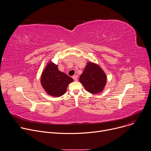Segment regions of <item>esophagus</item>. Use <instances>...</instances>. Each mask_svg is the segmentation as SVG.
I'll return each mask as SVG.
<instances>
[{"label":"esophagus","mask_w":151,"mask_h":151,"mask_svg":"<svg viewBox=\"0 0 151 151\" xmlns=\"http://www.w3.org/2000/svg\"><path fill=\"white\" fill-rule=\"evenodd\" d=\"M72 78H73V79H74V81H78V77H77V76L73 75Z\"/></svg>","instance_id":"esophagus-1"}]
</instances>
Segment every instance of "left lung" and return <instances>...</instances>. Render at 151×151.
Listing matches in <instances>:
<instances>
[{"mask_svg": "<svg viewBox=\"0 0 151 151\" xmlns=\"http://www.w3.org/2000/svg\"><path fill=\"white\" fill-rule=\"evenodd\" d=\"M79 81L88 92L95 94L104 90L107 76L99 64L88 61Z\"/></svg>", "mask_w": 151, "mask_h": 151, "instance_id": "1", "label": "left lung"}]
</instances>
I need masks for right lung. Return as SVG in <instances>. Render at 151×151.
Segmentation results:
<instances>
[{
    "label": "right lung",
    "instance_id": "obj_1",
    "mask_svg": "<svg viewBox=\"0 0 151 151\" xmlns=\"http://www.w3.org/2000/svg\"><path fill=\"white\" fill-rule=\"evenodd\" d=\"M73 79L66 73L60 72L57 64L50 61L42 71L40 83L49 96L58 97L65 94L67 87Z\"/></svg>",
    "mask_w": 151,
    "mask_h": 151
}]
</instances>
